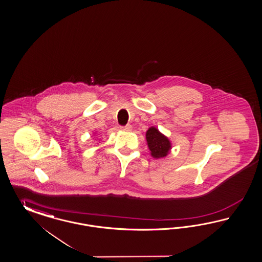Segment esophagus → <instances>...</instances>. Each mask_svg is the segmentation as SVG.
Instances as JSON below:
<instances>
[{
  "label": "esophagus",
  "mask_w": 262,
  "mask_h": 262,
  "mask_svg": "<svg viewBox=\"0 0 262 262\" xmlns=\"http://www.w3.org/2000/svg\"><path fill=\"white\" fill-rule=\"evenodd\" d=\"M132 126L130 125H126V126H121V129L122 130H125V132H130L132 130Z\"/></svg>",
  "instance_id": "esophagus-1"
}]
</instances>
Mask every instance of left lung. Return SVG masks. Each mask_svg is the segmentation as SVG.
I'll return each mask as SVG.
<instances>
[{"instance_id":"8db88e82","label":"left lung","mask_w":262,"mask_h":262,"mask_svg":"<svg viewBox=\"0 0 262 262\" xmlns=\"http://www.w3.org/2000/svg\"><path fill=\"white\" fill-rule=\"evenodd\" d=\"M146 140L148 148L151 151V156L155 159H161L166 157L171 149L169 139L155 126L149 127L146 132Z\"/></svg>"}]
</instances>
